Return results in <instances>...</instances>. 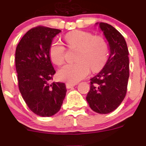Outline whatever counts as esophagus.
<instances>
[{
  "mask_svg": "<svg viewBox=\"0 0 146 146\" xmlns=\"http://www.w3.org/2000/svg\"><path fill=\"white\" fill-rule=\"evenodd\" d=\"M76 84H73V83H66V87L67 89H70V88L73 87Z\"/></svg>",
  "mask_w": 146,
  "mask_h": 146,
  "instance_id": "34e87169",
  "label": "esophagus"
}]
</instances>
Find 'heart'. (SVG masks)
Instances as JSON below:
<instances>
[{
    "label": "heart",
    "instance_id": "heart-1",
    "mask_svg": "<svg viewBox=\"0 0 146 146\" xmlns=\"http://www.w3.org/2000/svg\"><path fill=\"white\" fill-rule=\"evenodd\" d=\"M66 45L70 48H78L77 62L67 64L59 70L58 77L62 81L76 83L89 73L90 68L98 71L104 66L108 60V47L106 40L100 35L83 31H73L65 36ZM66 48L61 41L55 40L51 43L48 54L51 60L57 65L65 62Z\"/></svg>",
    "mask_w": 146,
    "mask_h": 146
}]
</instances>
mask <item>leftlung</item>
Wrapping results in <instances>:
<instances>
[{
  "label": "left lung",
  "mask_w": 146,
  "mask_h": 146,
  "mask_svg": "<svg viewBox=\"0 0 146 146\" xmlns=\"http://www.w3.org/2000/svg\"><path fill=\"white\" fill-rule=\"evenodd\" d=\"M99 25L108 41L111 53L104 68L91 78L86 100L92 110L106 114L117 108L125 98L129 61L128 48L123 35L108 23L100 22Z\"/></svg>",
  "instance_id": "1"
}]
</instances>
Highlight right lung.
Masks as SVG:
<instances>
[{"label": "right lung", "mask_w": 146, "mask_h": 146, "mask_svg": "<svg viewBox=\"0 0 146 146\" xmlns=\"http://www.w3.org/2000/svg\"><path fill=\"white\" fill-rule=\"evenodd\" d=\"M60 32L37 26L25 34L16 48L19 91L30 110L43 117L57 113L66 95L64 83L52 82L56 71L48 54L52 39Z\"/></svg>", "instance_id": "obj_1"}]
</instances>
